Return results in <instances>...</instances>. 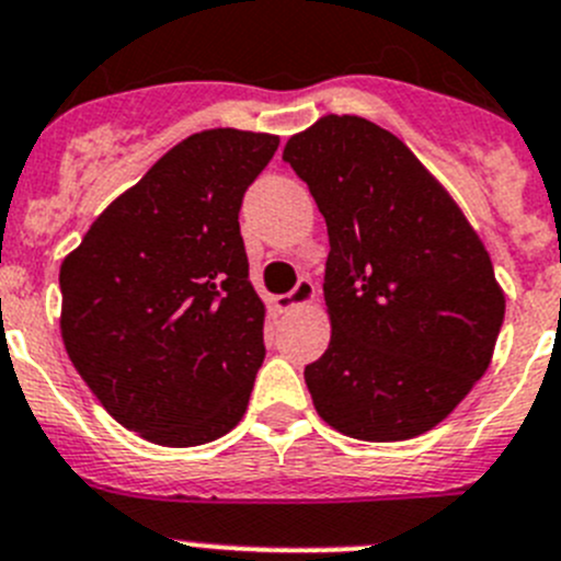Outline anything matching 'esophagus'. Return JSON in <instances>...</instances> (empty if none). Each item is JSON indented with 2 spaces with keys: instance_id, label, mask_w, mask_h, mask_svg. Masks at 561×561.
<instances>
[{
  "instance_id": "1",
  "label": "esophagus",
  "mask_w": 561,
  "mask_h": 561,
  "mask_svg": "<svg viewBox=\"0 0 561 561\" xmlns=\"http://www.w3.org/2000/svg\"><path fill=\"white\" fill-rule=\"evenodd\" d=\"M313 297H317V286H313V280H311V277H300V280H297V286L289 291V295L277 297V308H280V311H295V308L308 306Z\"/></svg>"
}]
</instances>
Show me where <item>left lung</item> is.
<instances>
[{"label": "left lung", "instance_id": "left-lung-1", "mask_svg": "<svg viewBox=\"0 0 561 561\" xmlns=\"http://www.w3.org/2000/svg\"><path fill=\"white\" fill-rule=\"evenodd\" d=\"M284 159L330 237L333 335L306 366L313 408L375 444L432 430L488 371L504 322L482 239L415 153L366 117H322Z\"/></svg>", "mask_w": 561, "mask_h": 561}]
</instances>
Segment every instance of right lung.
I'll return each instance as SVG.
<instances>
[{"label":"right lung","mask_w":561,"mask_h":561,"mask_svg":"<svg viewBox=\"0 0 561 561\" xmlns=\"http://www.w3.org/2000/svg\"><path fill=\"white\" fill-rule=\"evenodd\" d=\"M277 142L186 137L62 261L68 357L106 413L151 444H209L248 410L266 350L239 209Z\"/></svg>","instance_id":"1"}]
</instances>
